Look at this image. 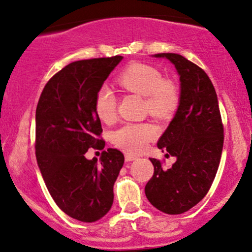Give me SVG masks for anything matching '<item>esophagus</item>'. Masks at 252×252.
I'll list each match as a JSON object with an SVG mask.
<instances>
[{"mask_svg":"<svg viewBox=\"0 0 252 252\" xmlns=\"http://www.w3.org/2000/svg\"><path fill=\"white\" fill-rule=\"evenodd\" d=\"M136 159H137V157H135V156H131V154H126V161H128V162L136 160Z\"/></svg>","mask_w":252,"mask_h":252,"instance_id":"esophagus-1","label":"esophagus"}]
</instances>
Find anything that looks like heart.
Masks as SVG:
<instances>
[{
	"label": "heart",
	"mask_w": 252,
	"mask_h": 252,
	"mask_svg": "<svg viewBox=\"0 0 252 252\" xmlns=\"http://www.w3.org/2000/svg\"><path fill=\"white\" fill-rule=\"evenodd\" d=\"M117 82L126 91L145 96L146 108L156 117H168L180 102L179 87L154 66L135 63L120 73ZM96 115L102 122L110 123L116 116V96L108 86L96 92L94 100ZM157 135L151 124L128 123L113 133V143L126 152L137 154L145 149Z\"/></svg>",
	"instance_id": "heart-1"
}]
</instances>
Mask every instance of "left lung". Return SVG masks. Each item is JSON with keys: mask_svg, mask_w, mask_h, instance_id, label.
<instances>
[{"mask_svg": "<svg viewBox=\"0 0 252 252\" xmlns=\"http://www.w3.org/2000/svg\"><path fill=\"white\" fill-rule=\"evenodd\" d=\"M180 76V102L158 147L176 158L163 170L151 158L154 174L145 187L149 202L161 212L181 214L202 200L212 186L223 146V126L218 96L209 76L182 55L161 53Z\"/></svg>", "mask_w": 252, "mask_h": 252, "instance_id": "8db88e82", "label": "left lung"}]
</instances>
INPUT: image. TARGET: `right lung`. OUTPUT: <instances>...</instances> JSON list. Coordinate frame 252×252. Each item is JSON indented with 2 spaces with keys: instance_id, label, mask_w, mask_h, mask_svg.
Listing matches in <instances>:
<instances>
[{
  "instance_id": "add662e5",
  "label": "right lung",
  "mask_w": 252,
  "mask_h": 252,
  "mask_svg": "<svg viewBox=\"0 0 252 252\" xmlns=\"http://www.w3.org/2000/svg\"><path fill=\"white\" fill-rule=\"evenodd\" d=\"M123 56L82 60L64 66L46 84L35 112V156L47 189L65 214L82 222L105 217L114 183L124 163L116 149L98 160L87 150L103 149L94 109L98 90Z\"/></svg>"
}]
</instances>
